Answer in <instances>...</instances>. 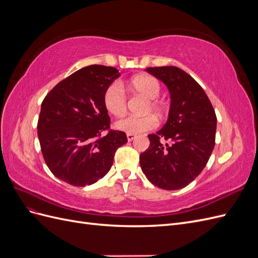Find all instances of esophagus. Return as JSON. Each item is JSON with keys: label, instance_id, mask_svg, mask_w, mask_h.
Returning <instances> with one entry per match:
<instances>
[{"label": "esophagus", "instance_id": "obj_1", "mask_svg": "<svg viewBox=\"0 0 258 258\" xmlns=\"http://www.w3.org/2000/svg\"><path fill=\"white\" fill-rule=\"evenodd\" d=\"M127 139H128L129 142H131L132 140L136 139V136L135 135H131V134H127Z\"/></svg>", "mask_w": 258, "mask_h": 258}]
</instances>
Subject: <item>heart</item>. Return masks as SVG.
Masks as SVG:
<instances>
[{
    "label": "heart",
    "instance_id": "b5f03b06",
    "mask_svg": "<svg viewBox=\"0 0 258 258\" xmlns=\"http://www.w3.org/2000/svg\"><path fill=\"white\" fill-rule=\"evenodd\" d=\"M129 86L135 91L142 93L144 97L151 100L150 105L147 106V111L152 110L156 114L162 113V105L155 100L159 97L161 91V86L157 79L151 75L137 76L129 83ZM103 101L106 110L114 116H121L126 112L127 97L121 84L118 82L111 84L106 88L104 91ZM156 126H157V120L153 115H130L115 122V128L117 130L131 135L142 134V132L154 129Z\"/></svg>",
    "mask_w": 258,
    "mask_h": 258
}]
</instances>
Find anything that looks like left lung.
<instances>
[{
	"label": "left lung",
	"instance_id": "left-lung-1",
	"mask_svg": "<svg viewBox=\"0 0 258 258\" xmlns=\"http://www.w3.org/2000/svg\"><path fill=\"white\" fill-rule=\"evenodd\" d=\"M145 70L167 86L171 102L166 123L148 135L150 146L140 155V165L148 181L159 188L181 189L201 173L212 154L215 111L201 86L183 70Z\"/></svg>",
	"mask_w": 258,
	"mask_h": 258
}]
</instances>
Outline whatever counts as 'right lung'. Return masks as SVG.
<instances>
[{
    "mask_svg": "<svg viewBox=\"0 0 258 258\" xmlns=\"http://www.w3.org/2000/svg\"><path fill=\"white\" fill-rule=\"evenodd\" d=\"M119 76L113 67H85L45 97L37 136L46 165L61 181L83 187L96 183L110 171L117 148L128 142L124 132L110 130L103 101Z\"/></svg>",
    "mask_w": 258,
    "mask_h": 258,
    "instance_id": "add662e5",
    "label": "right lung"
}]
</instances>
